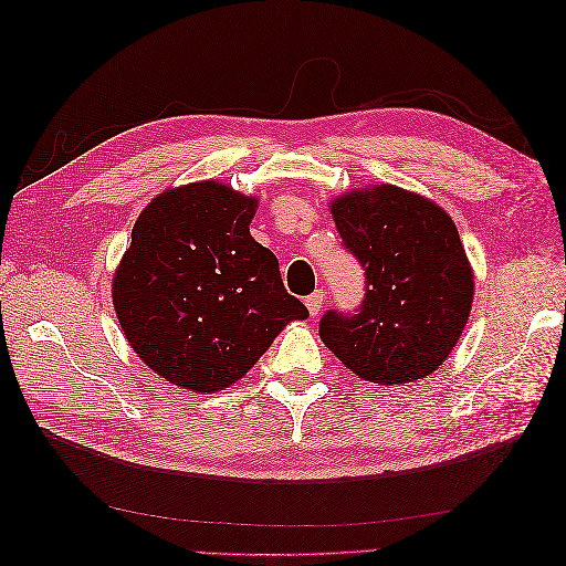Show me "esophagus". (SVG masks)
I'll return each instance as SVG.
<instances>
[{"instance_id": "obj_1", "label": "esophagus", "mask_w": 566, "mask_h": 566, "mask_svg": "<svg viewBox=\"0 0 566 566\" xmlns=\"http://www.w3.org/2000/svg\"><path fill=\"white\" fill-rule=\"evenodd\" d=\"M323 302H325V295L318 290V293L306 297V310H310L312 316H316V314H321V310H323Z\"/></svg>"}]
</instances>
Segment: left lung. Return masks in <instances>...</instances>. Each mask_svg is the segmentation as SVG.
Segmentation results:
<instances>
[{
	"label": "left lung",
	"instance_id": "1",
	"mask_svg": "<svg viewBox=\"0 0 566 566\" xmlns=\"http://www.w3.org/2000/svg\"><path fill=\"white\" fill-rule=\"evenodd\" d=\"M342 245L361 264L354 314L325 312L318 335L342 364L378 385L424 378L465 328L474 276L453 219L439 205L380 184L331 202Z\"/></svg>",
	"mask_w": 566,
	"mask_h": 566
}]
</instances>
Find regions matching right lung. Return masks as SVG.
I'll list each match as a JSON object with an SVG mask.
<instances>
[{
    "label": "right lung",
    "instance_id": "right-lung-1",
    "mask_svg": "<svg viewBox=\"0 0 566 566\" xmlns=\"http://www.w3.org/2000/svg\"><path fill=\"white\" fill-rule=\"evenodd\" d=\"M256 200L217 181L160 193L136 219L113 279L132 349L167 382L219 391L260 361L283 325L310 316L279 260L250 235Z\"/></svg>",
    "mask_w": 566,
    "mask_h": 566
}]
</instances>
